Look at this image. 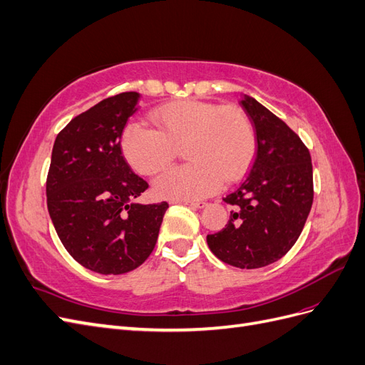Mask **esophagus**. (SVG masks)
I'll return each instance as SVG.
<instances>
[{"instance_id":"1","label":"esophagus","mask_w":365,"mask_h":365,"mask_svg":"<svg viewBox=\"0 0 365 365\" xmlns=\"http://www.w3.org/2000/svg\"><path fill=\"white\" fill-rule=\"evenodd\" d=\"M175 204H184V205H189L192 208H205L207 202L204 201H175Z\"/></svg>"}]
</instances>
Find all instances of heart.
Wrapping results in <instances>:
<instances>
[{
	"mask_svg": "<svg viewBox=\"0 0 365 365\" xmlns=\"http://www.w3.org/2000/svg\"><path fill=\"white\" fill-rule=\"evenodd\" d=\"M155 129L129 123L121 132V152L137 173L150 176L168 168L175 148L184 145L189 161L160 175L153 192L163 200L196 201L233 182L256 155V134L248 115L236 106L176 101L153 109Z\"/></svg>",
	"mask_w": 365,
	"mask_h": 365,
	"instance_id": "obj_1",
	"label": "heart"
}]
</instances>
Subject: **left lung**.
<instances>
[{
  "mask_svg": "<svg viewBox=\"0 0 365 365\" xmlns=\"http://www.w3.org/2000/svg\"><path fill=\"white\" fill-rule=\"evenodd\" d=\"M240 105L256 128V160L224 197L236 210L207 244L222 262L256 269L282 259L302 235L314 201L312 161L300 137L256 98L245 94Z\"/></svg>",
  "mask_w": 365,
  "mask_h": 365,
  "instance_id": "8db88e82",
  "label": "left lung"
}]
</instances>
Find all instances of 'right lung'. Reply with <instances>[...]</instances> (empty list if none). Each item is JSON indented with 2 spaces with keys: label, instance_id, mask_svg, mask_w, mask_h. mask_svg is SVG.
Here are the masks:
<instances>
[{
  "label": "right lung",
  "instance_id": "obj_1",
  "mask_svg": "<svg viewBox=\"0 0 365 365\" xmlns=\"http://www.w3.org/2000/svg\"><path fill=\"white\" fill-rule=\"evenodd\" d=\"M140 94L121 93L74 117L54 140L47 207L70 256L98 274L138 268L155 248L168 202L135 200L148 182L130 170L120 138Z\"/></svg>",
  "mask_w": 365,
  "mask_h": 365
}]
</instances>
